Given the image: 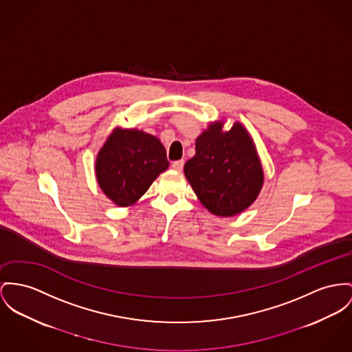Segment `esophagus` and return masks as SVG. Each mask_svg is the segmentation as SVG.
Wrapping results in <instances>:
<instances>
[{"mask_svg":"<svg viewBox=\"0 0 352 352\" xmlns=\"http://www.w3.org/2000/svg\"><path fill=\"white\" fill-rule=\"evenodd\" d=\"M170 166H172V169H175V170H177V172H182V169H183V166H184V160L173 162Z\"/></svg>","mask_w":352,"mask_h":352,"instance_id":"esophagus-1","label":"esophagus"}]
</instances>
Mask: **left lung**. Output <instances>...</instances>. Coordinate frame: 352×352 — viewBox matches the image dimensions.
<instances>
[{"label":"left lung","mask_w":352,"mask_h":352,"mask_svg":"<svg viewBox=\"0 0 352 352\" xmlns=\"http://www.w3.org/2000/svg\"><path fill=\"white\" fill-rule=\"evenodd\" d=\"M223 120L213 121L201 132L195 142V156L184 165V175L208 211L231 217L258 199L264 172L245 126L239 121L230 131H223Z\"/></svg>","instance_id":"obj_1"}]
</instances>
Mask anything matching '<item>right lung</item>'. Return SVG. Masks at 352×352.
<instances>
[{
  "label": "right lung",
  "mask_w": 352,
  "mask_h": 352,
  "mask_svg": "<svg viewBox=\"0 0 352 352\" xmlns=\"http://www.w3.org/2000/svg\"><path fill=\"white\" fill-rule=\"evenodd\" d=\"M168 166L164 145L157 138L118 126L98 151L94 172L98 187L113 204L131 207Z\"/></svg>",
  "instance_id": "obj_1"
}]
</instances>
